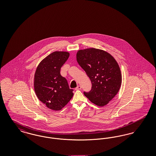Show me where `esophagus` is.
Listing matches in <instances>:
<instances>
[{
    "label": "esophagus",
    "mask_w": 156,
    "mask_h": 156,
    "mask_svg": "<svg viewBox=\"0 0 156 156\" xmlns=\"http://www.w3.org/2000/svg\"><path fill=\"white\" fill-rule=\"evenodd\" d=\"M81 89V87L80 85H78L76 88H75V90H80Z\"/></svg>",
    "instance_id": "obj_1"
}]
</instances>
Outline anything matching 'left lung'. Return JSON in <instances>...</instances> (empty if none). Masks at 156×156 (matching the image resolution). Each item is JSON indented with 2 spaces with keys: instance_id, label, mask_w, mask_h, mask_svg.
I'll use <instances>...</instances> for the list:
<instances>
[{
  "instance_id": "1",
  "label": "left lung",
  "mask_w": 156,
  "mask_h": 156,
  "mask_svg": "<svg viewBox=\"0 0 156 156\" xmlns=\"http://www.w3.org/2000/svg\"><path fill=\"white\" fill-rule=\"evenodd\" d=\"M76 60L92 83V89L84 92L85 96L97 106L107 105L118 94L122 83L116 61L109 53L94 48L79 50Z\"/></svg>"
}]
</instances>
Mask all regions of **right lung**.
I'll return each mask as SVG.
<instances>
[{
    "label": "right lung",
    "mask_w": 156,
    "mask_h": 156,
    "mask_svg": "<svg viewBox=\"0 0 156 156\" xmlns=\"http://www.w3.org/2000/svg\"><path fill=\"white\" fill-rule=\"evenodd\" d=\"M69 56L66 51H54L43 59L37 67L34 87L38 99L54 111L62 109L73 97L67 80L60 69Z\"/></svg>",
    "instance_id": "add662e5"
}]
</instances>
